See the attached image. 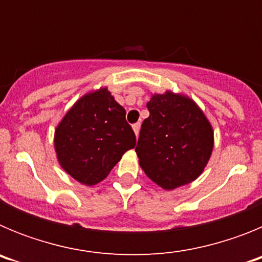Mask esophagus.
I'll list each match as a JSON object with an SVG mask.
<instances>
[{
  "instance_id": "1",
  "label": "esophagus",
  "mask_w": 262,
  "mask_h": 262,
  "mask_svg": "<svg viewBox=\"0 0 262 262\" xmlns=\"http://www.w3.org/2000/svg\"><path fill=\"white\" fill-rule=\"evenodd\" d=\"M133 129H134V133H135V135L138 136L139 135V131H140V123L133 124Z\"/></svg>"
}]
</instances>
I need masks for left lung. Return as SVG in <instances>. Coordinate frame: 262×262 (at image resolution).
<instances>
[{"label": "left lung", "instance_id": "8db88e82", "mask_svg": "<svg viewBox=\"0 0 262 262\" xmlns=\"http://www.w3.org/2000/svg\"><path fill=\"white\" fill-rule=\"evenodd\" d=\"M149 117L140 128L135 151L149 180L165 190L202 174L214 148V131L193 99L173 92L154 94Z\"/></svg>", "mask_w": 262, "mask_h": 262}]
</instances>
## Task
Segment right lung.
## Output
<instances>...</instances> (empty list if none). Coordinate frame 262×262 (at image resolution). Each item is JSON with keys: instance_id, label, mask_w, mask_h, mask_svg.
<instances>
[{"instance_id": "right-lung-1", "label": "right lung", "mask_w": 262, "mask_h": 262, "mask_svg": "<svg viewBox=\"0 0 262 262\" xmlns=\"http://www.w3.org/2000/svg\"><path fill=\"white\" fill-rule=\"evenodd\" d=\"M53 144L60 166L80 184L93 186L135 147L136 138L126 110L101 88L69 108L55 129Z\"/></svg>"}]
</instances>
